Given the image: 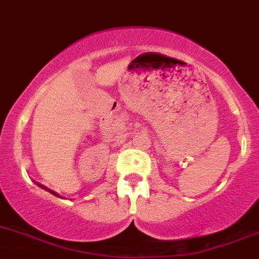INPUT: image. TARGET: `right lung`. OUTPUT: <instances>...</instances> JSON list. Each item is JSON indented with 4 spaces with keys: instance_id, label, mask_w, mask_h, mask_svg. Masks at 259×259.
I'll return each mask as SVG.
<instances>
[{
    "instance_id": "obj_1",
    "label": "right lung",
    "mask_w": 259,
    "mask_h": 259,
    "mask_svg": "<svg viewBox=\"0 0 259 259\" xmlns=\"http://www.w3.org/2000/svg\"><path fill=\"white\" fill-rule=\"evenodd\" d=\"M39 186V187H42V188H45V189H47V191H50L51 192V193H52V194H55V196H58V194L57 193H56V192H53V191H51V189H49V188H46V187H45V186H42V185H38ZM58 197H60V196H58Z\"/></svg>"
}]
</instances>
